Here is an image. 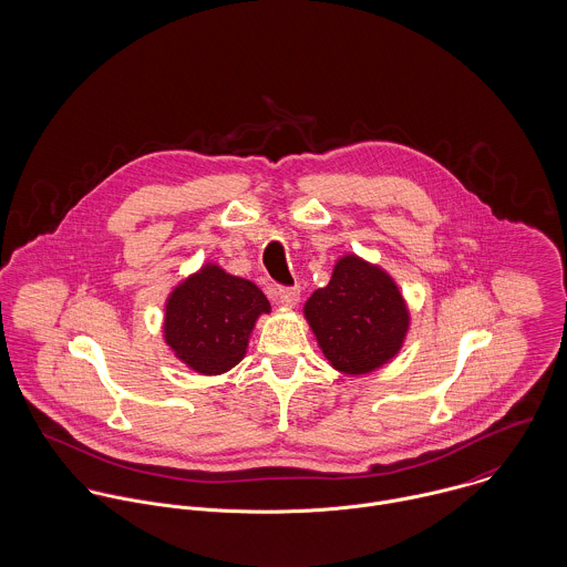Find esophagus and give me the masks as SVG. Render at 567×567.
Listing matches in <instances>:
<instances>
[{
    "label": "esophagus",
    "instance_id": "1",
    "mask_svg": "<svg viewBox=\"0 0 567 567\" xmlns=\"http://www.w3.org/2000/svg\"><path fill=\"white\" fill-rule=\"evenodd\" d=\"M277 303L284 306V308H295L299 303V288L297 286H292V288L279 286L277 288Z\"/></svg>",
    "mask_w": 567,
    "mask_h": 567
}]
</instances>
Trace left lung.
I'll return each mask as SVG.
<instances>
[{
  "mask_svg": "<svg viewBox=\"0 0 567 567\" xmlns=\"http://www.w3.org/2000/svg\"><path fill=\"white\" fill-rule=\"evenodd\" d=\"M303 312L329 364L349 375L386 364L402 349L410 323L393 277L355 255L338 259Z\"/></svg>",
  "mask_w": 567,
  "mask_h": 567,
  "instance_id": "obj_1",
  "label": "left lung"
}]
</instances>
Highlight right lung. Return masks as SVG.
Here are the masks:
<instances>
[{"label":"right lung","mask_w":567,"mask_h":567,"mask_svg":"<svg viewBox=\"0 0 567 567\" xmlns=\"http://www.w3.org/2000/svg\"><path fill=\"white\" fill-rule=\"evenodd\" d=\"M268 312L255 284L207 264L169 295L163 333L189 369L218 375L243 360L257 317Z\"/></svg>","instance_id":"right-lung-1"}]
</instances>
